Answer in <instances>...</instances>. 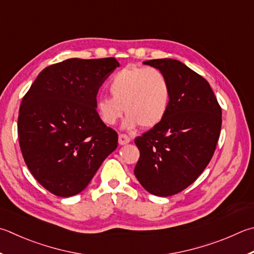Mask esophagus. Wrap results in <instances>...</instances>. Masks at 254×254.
<instances>
[{
    "instance_id": "esophagus-1",
    "label": "esophagus",
    "mask_w": 254,
    "mask_h": 254,
    "mask_svg": "<svg viewBox=\"0 0 254 254\" xmlns=\"http://www.w3.org/2000/svg\"><path fill=\"white\" fill-rule=\"evenodd\" d=\"M130 137H128L127 134H124V133H121V134L119 135V143L121 145H123V144H127V143H128L130 142Z\"/></svg>"
}]
</instances>
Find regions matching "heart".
Instances as JSON below:
<instances>
[{"mask_svg": "<svg viewBox=\"0 0 254 254\" xmlns=\"http://www.w3.org/2000/svg\"><path fill=\"white\" fill-rule=\"evenodd\" d=\"M109 91L111 96L96 101L99 117L107 126H114L124 109L127 127H155L167 114L171 99L167 76L155 67H124L112 76Z\"/></svg>", "mask_w": 254, "mask_h": 254, "instance_id": "b5f03b06", "label": "heart"}]
</instances>
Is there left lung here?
<instances>
[{
    "instance_id": "1",
    "label": "left lung",
    "mask_w": 254,
    "mask_h": 254,
    "mask_svg": "<svg viewBox=\"0 0 254 254\" xmlns=\"http://www.w3.org/2000/svg\"><path fill=\"white\" fill-rule=\"evenodd\" d=\"M144 64L164 73L171 87L168 112L155 127L135 137L140 158L134 174L151 194L170 196L199 178L214 154L222 110L203 76L173 59Z\"/></svg>"
}]
</instances>
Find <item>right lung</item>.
<instances>
[{
	"instance_id": "right-lung-1",
	"label": "right lung",
	"mask_w": 254,
	"mask_h": 254,
	"mask_svg": "<svg viewBox=\"0 0 254 254\" xmlns=\"http://www.w3.org/2000/svg\"><path fill=\"white\" fill-rule=\"evenodd\" d=\"M119 62L114 58L68 59L40 73L23 96L17 132L30 172L54 195L84 190L118 133L101 121L96 94Z\"/></svg>"
}]
</instances>
